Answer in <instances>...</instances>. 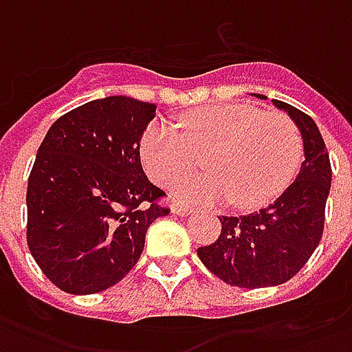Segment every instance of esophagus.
<instances>
[{"instance_id": "1", "label": "esophagus", "mask_w": 352, "mask_h": 352, "mask_svg": "<svg viewBox=\"0 0 352 352\" xmlns=\"http://www.w3.org/2000/svg\"><path fill=\"white\" fill-rule=\"evenodd\" d=\"M170 212L176 215H182V217H186V215H189V212H191V210H187V208H184V206H173L170 208Z\"/></svg>"}]
</instances>
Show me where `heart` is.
<instances>
[{"label":"heart","mask_w":352,"mask_h":352,"mask_svg":"<svg viewBox=\"0 0 352 352\" xmlns=\"http://www.w3.org/2000/svg\"><path fill=\"white\" fill-rule=\"evenodd\" d=\"M204 157L210 173L184 176L170 187L176 204L258 208L289 186L302 159L296 123L281 112L250 104H212L189 112L182 133L163 122L148 125L140 159L155 184L166 186L191 173Z\"/></svg>","instance_id":"1"}]
</instances>
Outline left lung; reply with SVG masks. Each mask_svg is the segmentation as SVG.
Masks as SVG:
<instances>
[{"label":"left lung","instance_id":"left-lung-1","mask_svg":"<svg viewBox=\"0 0 352 352\" xmlns=\"http://www.w3.org/2000/svg\"><path fill=\"white\" fill-rule=\"evenodd\" d=\"M272 102L289 114L302 135L304 161L298 176L270 206L238 217L221 215L219 238L197 250L214 276L243 289L276 287L302 270L320 242L332 184L330 157L317 123L289 102Z\"/></svg>","mask_w":352,"mask_h":352}]
</instances>
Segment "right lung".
<instances>
[{
    "label": "right lung",
    "mask_w": 352,
    "mask_h": 352,
    "mask_svg": "<svg viewBox=\"0 0 352 352\" xmlns=\"http://www.w3.org/2000/svg\"><path fill=\"white\" fill-rule=\"evenodd\" d=\"M155 104L112 95L52 123L28 179V245L58 289L94 294L122 281L168 208L140 163Z\"/></svg>",
    "instance_id": "obj_1"
}]
</instances>
